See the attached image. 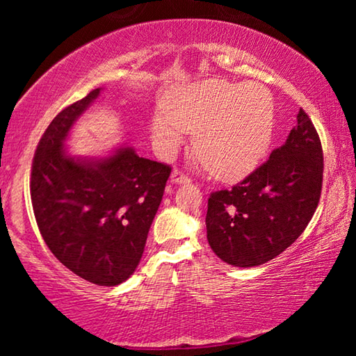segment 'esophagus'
I'll return each instance as SVG.
<instances>
[{
    "mask_svg": "<svg viewBox=\"0 0 356 356\" xmlns=\"http://www.w3.org/2000/svg\"><path fill=\"white\" fill-rule=\"evenodd\" d=\"M171 182L172 184H190L191 179L188 177V174H185L180 170H174L171 174Z\"/></svg>",
    "mask_w": 356,
    "mask_h": 356,
    "instance_id": "1",
    "label": "esophagus"
}]
</instances>
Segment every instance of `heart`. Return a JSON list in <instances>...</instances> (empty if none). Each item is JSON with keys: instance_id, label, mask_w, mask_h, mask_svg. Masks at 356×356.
<instances>
[{"instance_id": "b5f03b06", "label": "heart", "mask_w": 356, "mask_h": 356, "mask_svg": "<svg viewBox=\"0 0 356 356\" xmlns=\"http://www.w3.org/2000/svg\"><path fill=\"white\" fill-rule=\"evenodd\" d=\"M150 131L163 155L176 152L188 131H197V159L215 177L238 180L254 170L272 143V94L259 83L188 84L155 110Z\"/></svg>"}]
</instances>
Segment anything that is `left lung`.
<instances>
[{"label": "left lung", "instance_id": "1", "mask_svg": "<svg viewBox=\"0 0 356 356\" xmlns=\"http://www.w3.org/2000/svg\"><path fill=\"white\" fill-rule=\"evenodd\" d=\"M323 179L322 144L300 108L297 125L270 159L207 204V240L221 261L256 267L297 240L318 206Z\"/></svg>", "mask_w": 356, "mask_h": 356}]
</instances>
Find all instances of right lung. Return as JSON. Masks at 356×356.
Segmentation results:
<instances>
[{"label": "right lung", "mask_w": 356, "mask_h": 356, "mask_svg": "<svg viewBox=\"0 0 356 356\" xmlns=\"http://www.w3.org/2000/svg\"><path fill=\"white\" fill-rule=\"evenodd\" d=\"M100 88L65 106L48 125L31 168L35 221L50 251L70 272L118 286L138 267L171 168L120 147L105 159H76L64 141Z\"/></svg>", "instance_id": "obj_1"}]
</instances>
